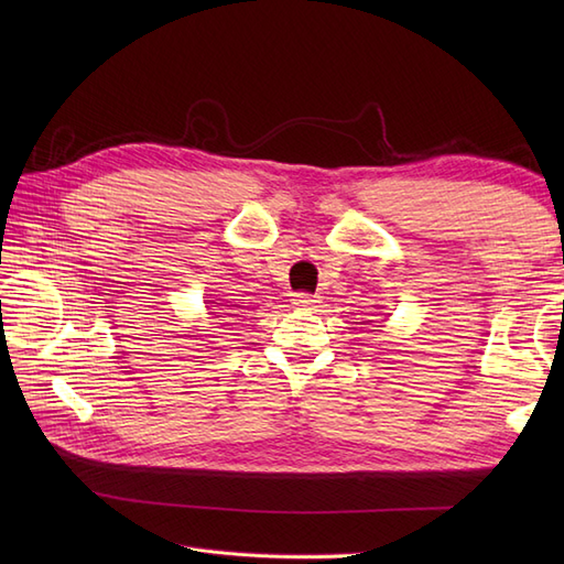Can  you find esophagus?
<instances>
[{
  "label": "esophagus",
  "instance_id": "34e87169",
  "mask_svg": "<svg viewBox=\"0 0 564 564\" xmlns=\"http://www.w3.org/2000/svg\"><path fill=\"white\" fill-rule=\"evenodd\" d=\"M292 303L296 305V308H315V303H319V301H317V296H313V294L299 292V294H294Z\"/></svg>",
  "mask_w": 564,
  "mask_h": 564
}]
</instances>
